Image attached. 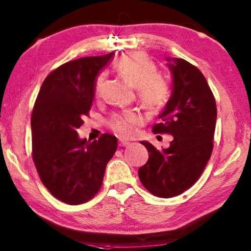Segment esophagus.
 I'll list each match as a JSON object with an SVG mask.
<instances>
[{"label":"esophagus","instance_id":"esophagus-1","mask_svg":"<svg viewBox=\"0 0 251 251\" xmlns=\"http://www.w3.org/2000/svg\"><path fill=\"white\" fill-rule=\"evenodd\" d=\"M119 147H128V145L130 144L128 141H124V140H119Z\"/></svg>","mask_w":251,"mask_h":251}]
</instances>
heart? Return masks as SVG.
<instances>
[{
	"instance_id": "1",
	"label": "heart",
	"mask_w": 251,
	"mask_h": 251,
	"mask_svg": "<svg viewBox=\"0 0 251 251\" xmlns=\"http://www.w3.org/2000/svg\"><path fill=\"white\" fill-rule=\"evenodd\" d=\"M116 70L132 87L136 88L138 101L144 109L156 113L166 107L171 96L170 85L159 76L158 67L147 54L135 51L122 56L116 63ZM104 81L106 73L100 72L93 85L96 96L102 93ZM141 122V116L135 111H125L115 115L109 126L117 135L129 137L134 135Z\"/></svg>"
}]
</instances>
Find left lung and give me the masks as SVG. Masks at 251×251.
Here are the masks:
<instances>
[{"label": "left lung", "mask_w": 251, "mask_h": 251, "mask_svg": "<svg viewBox=\"0 0 251 251\" xmlns=\"http://www.w3.org/2000/svg\"><path fill=\"white\" fill-rule=\"evenodd\" d=\"M173 73V93L154 124V133L170 134L174 140L162 151L141 142L149 152L138 178L154 196L180 195L201 177L211 158L216 123V103L203 73L182 58H168Z\"/></svg>", "instance_id": "obj_1"}]
</instances>
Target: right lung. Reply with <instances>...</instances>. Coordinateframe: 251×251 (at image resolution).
Instances as JSON below:
<instances>
[{"label":"right lung","instance_id":"right-lung-1","mask_svg":"<svg viewBox=\"0 0 251 251\" xmlns=\"http://www.w3.org/2000/svg\"><path fill=\"white\" fill-rule=\"evenodd\" d=\"M114 53L77 58L58 66L43 82L31 115L32 159L44 186L70 205L85 203L99 192L117 138L80 140L95 99V80Z\"/></svg>","mask_w":251,"mask_h":251}]
</instances>
